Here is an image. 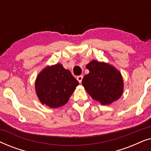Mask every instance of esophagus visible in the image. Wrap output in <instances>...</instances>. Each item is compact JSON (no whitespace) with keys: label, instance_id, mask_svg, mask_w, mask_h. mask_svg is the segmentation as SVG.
Here are the masks:
<instances>
[{"label":"esophagus","instance_id":"obj_1","mask_svg":"<svg viewBox=\"0 0 151 151\" xmlns=\"http://www.w3.org/2000/svg\"><path fill=\"white\" fill-rule=\"evenodd\" d=\"M82 78H83V76H78V77H77V80L80 82V83H81L82 80Z\"/></svg>","mask_w":151,"mask_h":151}]
</instances>
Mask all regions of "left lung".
I'll return each mask as SVG.
<instances>
[{
  "instance_id": "left-lung-1",
  "label": "left lung",
  "mask_w": 151,
  "mask_h": 151,
  "mask_svg": "<svg viewBox=\"0 0 151 151\" xmlns=\"http://www.w3.org/2000/svg\"><path fill=\"white\" fill-rule=\"evenodd\" d=\"M86 67L89 73L84 76L82 83L94 100L106 105L120 98L123 92V80L116 69L96 60L91 61Z\"/></svg>"
}]
</instances>
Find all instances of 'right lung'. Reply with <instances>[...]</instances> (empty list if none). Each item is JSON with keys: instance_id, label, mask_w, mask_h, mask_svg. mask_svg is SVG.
<instances>
[{"instance_id": "obj_1", "label": "right lung", "mask_w": 151, "mask_h": 151, "mask_svg": "<svg viewBox=\"0 0 151 151\" xmlns=\"http://www.w3.org/2000/svg\"><path fill=\"white\" fill-rule=\"evenodd\" d=\"M79 82L60 64L43 69L36 78L39 100L50 108H58L68 102Z\"/></svg>"}]
</instances>
